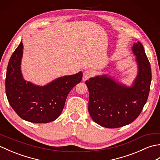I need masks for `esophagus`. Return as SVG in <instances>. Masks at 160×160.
<instances>
[{
	"instance_id": "34e87169",
	"label": "esophagus",
	"mask_w": 160,
	"mask_h": 160,
	"mask_svg": "<svg viewBox=\"0 0 160 160\" xmlns=\"http://www.w3.org/2000/svg\"><path fill=\"white\" fill-rule=\"evenodd\" d=\"M94 75V71L92 69H87L84 71L83 73V78L82 80H88L89 78L92 77Z\"/></svg>"
}]
</instances>
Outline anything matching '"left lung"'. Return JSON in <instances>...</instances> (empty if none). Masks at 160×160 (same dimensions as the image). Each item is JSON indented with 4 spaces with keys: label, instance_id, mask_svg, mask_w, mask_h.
<instances>
[{
    "label": "left lung",
    "instance_id": "1",
    "mask_svg": "<svg viewBox=\"0 0 160 160\" xmlns=\"http://www.w3.org/2000/svg\"><path fill=\"white\" fill-rule=\"evenodd\" d=\"M139 72L131 87L116 83L111 78L96 76L85 83L89 92V112L96 123L114 128L131 124L147 102L151 82V64L140 42L132 46Z\"/></svg>",
    "mask_w": 160,
    "mask_h": 160
}]
</instances>
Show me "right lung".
Wrapping results in <instances>:
<instances>
[{
    "instance_id": "add662e5",
    "label": "right lung",
    "mask_w": 160,
    "mask_h": 160,
    "mask_svg": "<svg viewBox=\"0 0 160 160\" xmlns=\"http://www.w3.org/2000/svg\"><path fill=\"white\" fill-rule=\"evenodd\" d=\"M23 45L21 42L10 58L5 78V91L10 106L23 120L48 123L60 116L68 94L80 83L82 73L58 78L45 87L26 82L20 72Z\"/></svg>"
}]
</instances>
